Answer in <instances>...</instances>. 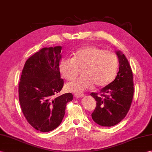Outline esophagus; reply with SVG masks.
Masks as SVG:
<instances>
[{
	"mask_svg": "<svg viewBox=\"0 0 152 152\" xmlns=\"http://www.w3.org/2000/svg\"><path fill=\"white\" fill-rule=\"evenodd\" d=\"M75 96L76 98H82V97L84 96V94H75Z\"/></svg>",
	"mask_w": 152,
	"mask_h": 152,
	"instance_id": "esophagus-1",
	"label": "esophagus"
}]
</instances>
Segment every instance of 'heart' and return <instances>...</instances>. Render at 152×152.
Here are the masks:
<instances>
[{"label": "heart", "mask_w": 152, "mask_h": 152, "mask_svg": "<svg viewBox=\"0 0 152 152\" xmlns=\"http://www.w3.org/2000/svg\"><path fill=\"white\" fill-rule=\"evenodd\" d=\"M118 60L115 53L104 50L94 46L79 48L72 58L63 59L59 70L66 80H73L82 69L83 75L78 79L66 83V88L74 93H81L92 87H105L110 84L116 76Z\"/></svg>", "instance_id": "obj_1"}]
</instances>
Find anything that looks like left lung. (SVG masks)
Returning <instances> with one entry per match:
<instances>
[{"label": "left lung", "mask_w": 152, "mask_h": 152, "mask_svg": "<svg viewBox=\"0 0 152 152\" xmlns=\"http://www.w3.org/2000/svg\"><path fill=\"white\" fill-rule=\"evenodd\" d=\"M119 70L114 81L101 89L100 96L91 95L96 102V107L91 115L97 124L111 127L124 118L131 106L134 93L133 73L128 59L123 53L116 51Z\"/></svg>", "instance_id": "8db88e82"}]
</instances>
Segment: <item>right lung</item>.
<instances>
[{
  "label": "right lung",
  "mask_w": 152,
  "mask_h": 152,
  "mask_svg": "<svg viewBox=\"0 0 152 152\" xmlns=\"http://www.w3.org/2000/svg\"><path fill=\"white\" fill-rule=\"evenodd\" d=\"M61 46L43 48L27 59L19 83V99L23 113L28 123L41 132H48L61 124L66 104L72 101V93L58 97L63 80L59 63Z\"/></svg>",
  "instance_id": "1"
}]
</instances>
